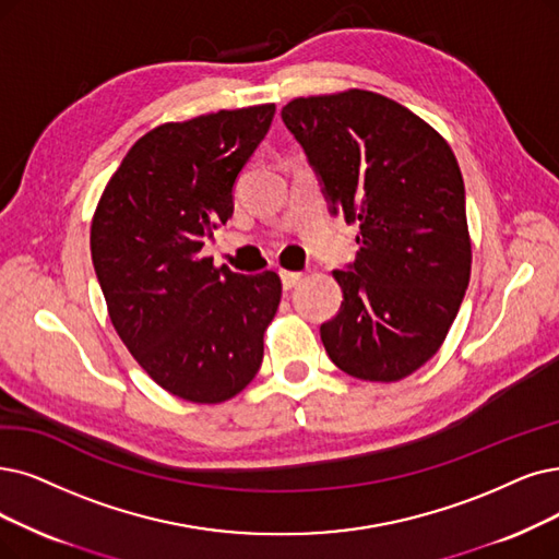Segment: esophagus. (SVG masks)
Listing matches in <instances>:
<instances>
[{
  "instance_id": "1",
  "label": "esophagus",
  "mask_w": 559,
  "mask_h": 559,
  "mask_svg": "<svg viewBox=\"0 0 559 559\" xmlns=\"http://www.w3.org/2000/svg\"><path fill=\"white\" fill-rule=\"evenodd\" d=\"M280 277H282V286L286 288V292H288V288H294L302 280L300 273H292V271H280Z\"/></svg>"
}]
</instances>
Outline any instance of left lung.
Returning <instances> with one entry per match:
<instances>
[{"label":"left lung","instance_id":"1","mask_svg":"<svg viewBox=\"0 0 559 559\" xmlns=\"http://www.w3.org/2000/svg\"><path fill=\"white\" fill-rule=\"evenodd\" d=\"M282 121L305 148L332 215L357 222L344 302L321 325L342 371L392 383L431 360L471 282L465 188L450 144L404 105L348 88L296 98Z\"/></svg>","mask_w":559,"mask_h":559}]
</instances>
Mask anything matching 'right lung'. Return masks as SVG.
Masks as SVG:
<instances>
[{"label":"right lung","mask_w":559,"mask_h":559,"mask_svg":"<svg viewBox=\"0 0 559 559\" xmlns=\"http://www.w3.org/2000/svg\"><path fill=\"white\" fill-rule=\"evenodd\" d=\"M275 105L163 123L126 153L92 222V261L121 342L155 383L219 404L257 376L282 298L277 273L238 275L202 257L234 215L240 169Z\"/></svg>","instance_id":"1"}]
</instances>
